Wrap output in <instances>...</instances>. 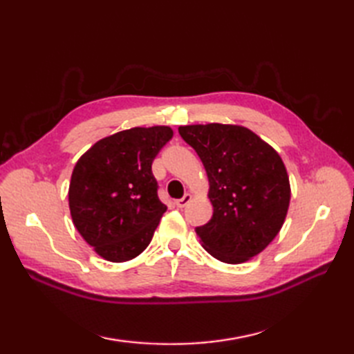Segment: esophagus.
I'll return each mask as SVG.
<instances>
[{
    "label": "esophagus",
    "mask_w": 354,
    "mask_h": 354,
    "mask_svg": "<svg viewBox=\"0 0 354 354\" xmlns=\"http://www.w3.org/2000/svg\"><path fill=\"white\" fill-rule=\"evenodd\" d=\"M190 201H192V194L187 193V194H184V196H183L181 199H178V201H176V207H179V208H184V207L189 205V202H190Z\"/></svg>",
    "instance_id": "obj_1"
}]
</instances>
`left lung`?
I'll list each match as a JSON object with an SVG mask.
<instances>
[{
	"instance_id": "1",
	"label": "left lung",
	"mask_w": 354,
	"mask_h": 354,
	"mask_svg": "<svg viewBox=\"0 0 354 354\" xmlns=\"http://www.w3.org/2000/svg\"><path fill=\"white\" fill-rule=\"evenodd\" d=\"M178 131L208 175L213 217L196 228L207 252L231 265L260 254L289 208V176L280 155L242 126L209 123Z\"/></svg>"
}]
</instances>
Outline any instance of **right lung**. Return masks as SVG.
<instances>
[{"mask_svg":"<svg viewBox=\"0 0 354 354\" xmlns=\"http://www.w3.org/2000/svg\"><path fill=\"white\" fill-rule=\"evenodd\" d=\"M173 137L169 126L132 127L97 141L73 170L74 227L104 260L122 263L146 250L165 213L152 162Z\"/></svg>","mask_w":354,"mask_h":354,"instance_id":"1","label":"right lung"}]
</instances>
